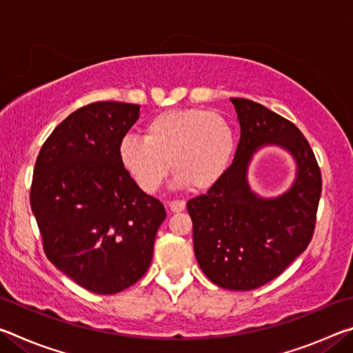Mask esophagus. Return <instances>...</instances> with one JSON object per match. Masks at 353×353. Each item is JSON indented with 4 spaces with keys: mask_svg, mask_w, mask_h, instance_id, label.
Listing matches in <instances>:
<instances>
[{
    "mask_svg": "<svg viewBox=\"0 0 353 353\" xmlns=\"http://www.w3.org/2000/svg\"><path fill=\"white\" fill-rule=\"evenodd\" d=\"M170 208H171V212H176V213H179V212H182L183 208H185V201H182V199H177V201H172L171 204H170Z\"/></svg>",
    "mask_w": 353,
    "mask_h": 353,
    "instance_id": "34e87169",
    "label": "esophagus"
}]
</instances>
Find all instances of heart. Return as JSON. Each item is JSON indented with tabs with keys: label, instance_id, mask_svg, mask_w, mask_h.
<instances>
[{
	"label": "heart",
	"instance_id": "obj_1",
	"mask_svg": "<svg viewBox=\"0 0 353 353\" xmlns=\"http://www.w3.org/2000/svg\"><path fill=\"white\" fill-rule=\"evenodd\" d=\"M235 151V134L219 113L174 109L155 115L145 139L124 135L118 146L121 165L146 193H155L171 170L181 187L204 191L225 174Z\"/></svg>",
	"mask_w": 353,
	"mask_h": 353
}]
</instances>
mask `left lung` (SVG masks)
Here are the masks:
<instances>
[{
  "label": "left lung",
  "mask_w": 353,
  "mask_h": 353,
  "mask_svg": "<svg viewBox=\"0 0 353 353\" xmlns=\"http://www.w3.org/2000/svg\"><path fill=\"white\" fill-rule=\"evenodd\" d=\"M230 101L241 128L235 159L216 185L187 202V210L202 272L221 288L249 291L279 277L308 248L322 177L296 124L250 99ZM265 144L285 147L298 165L293 187L274 200L256 196L245 179L250 159Z\"/></svg>",
  "instance_id": "1"
}]
</instances>
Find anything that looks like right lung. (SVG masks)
<instances>
[{
    "mask_svg": "<svg viewBox=\"0 0 353 353\" xmlns=\"http://www.w3.org/2000/svg\"><path fill=\"white\" fill-rule=\"evenodd\" d=\"M139 117V104L83 105L52 130L35 160L29 198L48 260L97 294L145 276L166 216L118 155Z\"/></svg>",
    "mask_w": 353,
    "mask_h": 353,
    "instance_id": "add662e5",
    "label": "right lung"
}]
</instances>
